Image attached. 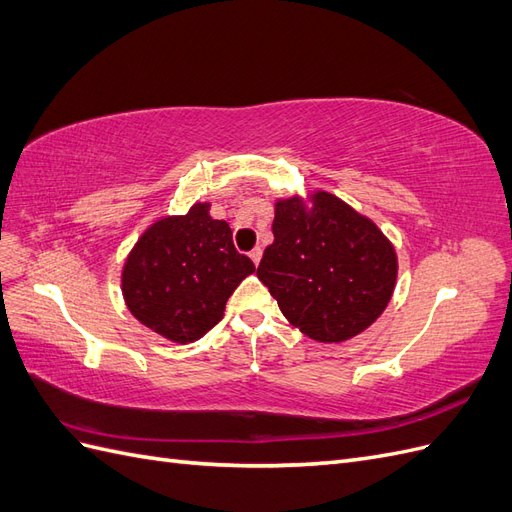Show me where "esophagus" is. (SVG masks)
<instances>
[{
  "mask_svg": "<svg viewBox=\"0 0 512 512\" xmlns=\"http://www.w3.org/2000/svg\"><path fill=\"white\" fill-rule=\"evenodd\" d=\"M250 258H252L254 265L258 267V262H260V258H262V247H254V250L250 252Z\"/></svg>",
  "mask_w": 512,
  "mask_h": 512,
  "instance_id": "obj_1",
  "label": "esophagus"
}]
</instances>
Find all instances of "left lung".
I'll return each mask as SVG.
<instances>
[{
    "label": "left lung",
    "mask_w": 512,
    "mask_h": 512,
    "mask_svg": "<svg viewBox=\"0 0 512 512\" xmlns=\"http://www.w3.org/2000/svg\"><path fill=\"white\" fill-rule=\"evenodd\" d=\"M273 243L256 275L286 320L322 344L374 324L397 282V252L367 215L331 192L275 200Z\"/></svg>",
    "instance_id": "1"
}]
</instances>
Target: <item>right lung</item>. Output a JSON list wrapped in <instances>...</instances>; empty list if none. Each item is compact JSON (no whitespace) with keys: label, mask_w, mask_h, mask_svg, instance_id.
<instances>
[{"label":"right lung","mask_w":512,"mask_h":512,"mask_svg":"<svg viewBox=\"0 0 512 512\" xmlns=\"http://www.w3.org/2000/svg\"><path fill=\"white\" fill-rule=\"evenodd\" d=\"M211 203L183 215H162L130 250L121 294L130 314L173 344H192L224 316L226 301L254 262L232 245L228 222L213 220Z\"/></svg>","instance_id":"right-lung-1"}]
</instances>
